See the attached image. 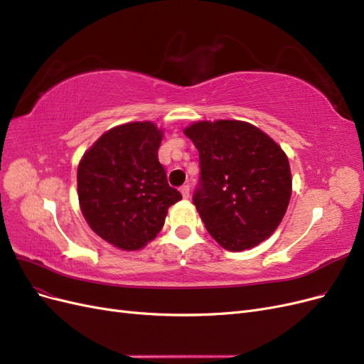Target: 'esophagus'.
<instances>
[{
    "mask_svg": "<svg viewBox=\"0 0 364 364\" xmlns=\"http://www.w3.org/2000/svg\"><path fill=\"white\" fill-rule=\"evenodd\" d=\"M181 193H182L183 199H188V197H190V185H182L181 186Z\"/></svg>",
    "mask_w": 364,
    "mask_h": 364,
    "instance_id": "1",
    "label": "esophagus"
}]
</instances>
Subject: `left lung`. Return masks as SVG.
<instances>
[{
	"label": "left lung",
	"instance_id": "8db88e82",
	"mask_svg": "<svg viewBox=\"0 0 364 364\" xmlns=\"http://www.w3.org/2000/svg\"><path fill=\"white\" fill-rule=\"evenodd\" d=\"M183 132L199 150L200 179L193 202L208 232L234 252L269 238L291 196L282 149L245 121H199Z\"/></svg>",
	"mask_w": 364,
	"mask_h": 364
}]
</instances>
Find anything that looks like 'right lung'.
<instances>
[{
    "mask_svg": "<svg viewBox=\"0 0 364 364\" xmlns=\"http://www.w3.org/2000/svg\"><path fill=\"white\" fill-rule=\"evenodd\" d=\"M162 130L136 121L107 130L77 168V191L87 225L107 243L138 250L155 238L182 194L158 159Z\"/></svg>",
    "mask_w": 364,
    "mask_h": 364,
    "instance_id": "add662e5",
    "label": "right lung"
}]
</instances>
